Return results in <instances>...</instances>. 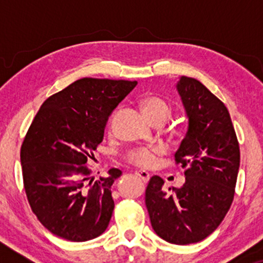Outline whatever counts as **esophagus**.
Here are the masks:
<instances>
[{
	"label": "esophagus",
	"instance_id": "34e87169",
	"mask_svg": "<svg viewBox=\"0 0 263 263\" xmlns=\"http://www.w3.org/2000/svg\"><path fill=\"white\" fill-rule=\"evenodd\" d=\"M136 176L140 177L141 179L143 180L144 183L148 182V180H149V177H151V176H149V173H147L146 171H137V172H136Z\"/></svg>",
	"mask_w": 263,
	"mask_h": 263
}]
</instances>
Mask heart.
I'll use <instances>...</instances> for the list:
<instances>
[{
  "instance_id": "obj_1",
  "label": "heart",
  "mask_w": 263,
  "mask_h": 263,
  "mask_svg": "<svg viewBox=\"0 0 263 263\" xmlns=\"http://www.w3.org/2000/svg\"><path fill=\"white\" fill-rule=\"evenodd\" d=\"M141 107L143 111L144 116L148 119L149 122L156 121V120H165L171 115V106L167 101L163 100L158 96H147L141 101ZM159 153L156 148H147V147H141L136 148L128 155V161L138 167H151L156 161V157Z\"/></svg>"
}]
</instances>
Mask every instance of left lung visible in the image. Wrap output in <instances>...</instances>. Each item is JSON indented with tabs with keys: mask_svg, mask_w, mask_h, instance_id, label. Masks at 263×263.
Wrapping results in <instances>:
<instances>
[{
	"mask_svg": "<svg viewBox=\"0 0 263 263\" xmlns=\"http://www.w3.org/2000/svg\"><path fill=\"white\" fill-rule=\"evenodd\" d=\"M177 91L188 128L174 158L185 168V183L182 188L164 190V180L152 177L146 189V206L159 237L189 245L215 231L230 209L240 148L228 108L200 81L180 77Z\"/></svg>",
	"mask_w": 263,
	"mask_h": 263,
	"instance_id": "1",
	"label": "left lung"
}]
</instances>
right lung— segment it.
I'll use <instances>...</instances> for the list:
<instances>
[{"label":"right lung","instance_id":"add662e5","mask_svg":"<svg viewBox=\"0 0 263 263\" xmlns=\"http://www.w3.org/2000/svg\"><path fill=\"white\" fill-rule=\"evenodd\" d=\"M137 81L83 78L43 102L21 147L32 211L55 236L84 242L107 229L115 208L111 186L122 174L91 177L85 163L104 138L110 115Z\"/></svg>","mask_w":263,"mask_h":263}]
</instances>
